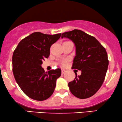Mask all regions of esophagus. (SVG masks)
<instances>
[{"mask_svg":"<svg viewBox=\"0 0 122 122\" xmlns=\"http://www.w3.org/2000/svg\"><path fill=\"white\" fill-rule=\"evenodd\" d=\"M65 72H66V71L65 70H61V73H62V74H64L65 73Z\"/></svg>","mask_w":122,"mask_h":122,"instance_id":"34e87169","label":"esophagus"}]
</instances>
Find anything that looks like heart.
<instances>
[{"mask_svg":"<svg viewBox=\"0 0 122 122\" xmlns=\"http://www.w3.org/2000/svg\"><path fill=\"white\" fill-rule=\"evenodd\" d=\"M61 66H66V61H62V62H61Z\"/></svg>","mask_w":122,"mask_h":122,"instance_id":"heart-1","label":"heart"}]
</instances>
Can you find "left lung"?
I'll return each instance as SVG.
<instances>
[{"instance_id": "1", "label": "left lung", "mask_w": 122, "mask_h": 122, "mask_svg": "<svg viewBox=\"0 0 122 122\" xmlns=\"http://www.w3.org/2000/svg\"><path fill=\"white\" fill-rule=\"evenodd\" d=\"M64 37L71 40L76 47L72 69L81 71L78 76L75 72L76 77L69 83L70 92L81 99L90 97L98 91L105 80L109 65L107 52L95 37L81 30L65 32L61 36Z\"/></svg>"}]
</instances>
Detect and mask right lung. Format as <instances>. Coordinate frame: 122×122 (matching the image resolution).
<instances>
[{
  "label": "right lung",
  "instance_id": "right-lung-1",
  "mask_svg": "<svg viewBox=\"0 0 122 122\" xmlns=\"http://www.w3.org/2000/svg\"><path fill=\"white\" fill-rule=\"evenodd\" d=\"M61 35V33L48 35L35 32L21 40L14 51V77L21 90L32 99L47 100L55 91L61 70L57 68L46 72L41 65L50 56L51 46Z\"/></svg>",
  "mask_w": 122,
  "mask_h": 122
}]
</instances>
